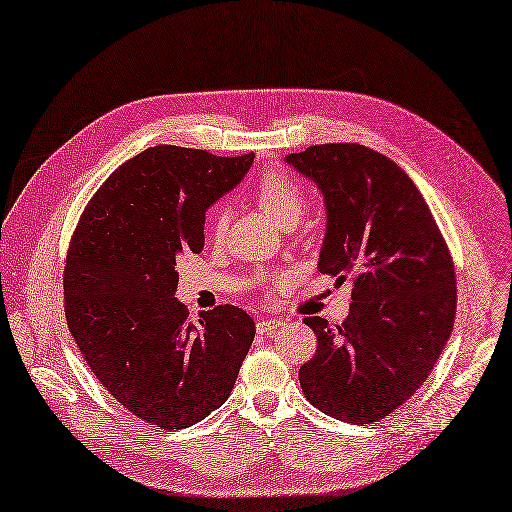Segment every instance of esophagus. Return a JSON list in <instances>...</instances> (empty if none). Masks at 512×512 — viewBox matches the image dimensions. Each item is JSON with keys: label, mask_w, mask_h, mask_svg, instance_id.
<instances>
[{"label": "esophagus", "mask_w": 512, "mask_h": 512, "mask_svg": "<svg viewBox=\"0 0 512 512\" xmlns=\"http://www.w3.org/2000/svg\"><path fill=\"white\" fill-rule=\"evenodd\" d=\"M282 328V321L280 319H260L258 323H256V330H258V334H273L276 330H280Z\"/></svg>", "instance_id": "esophagus-1"}]
</instances>
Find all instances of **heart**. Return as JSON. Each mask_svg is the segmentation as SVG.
<instances>
[{
  "label": "heart",
  "instance_id": "b5f03b06",
  "mask_svg": "<svg viewBox=\"0 0 512 512\" xmlns=\"http://www.w3.org/2000/svg\"><path fill=\"white\" fill-rule=\"evenodd\" d=\"M256 199L260 208L278 223L280 228L295 226L302 219L304 213V191L299 189V184L286 176L282 171H267L256 182ZM228 223V213L223 208H217L210 215V226H213L215 234H223Z\"/></svg>",
  "mask_w": 512,
  "mask_h": 512
}]
</instances>
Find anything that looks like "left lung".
Returning <instances> with one entry per match:
<instances>
[{
  "label": "left lung",
  "mask_w": 512,
  "mask_h": 512,
  "mask_svg": "<svg viewBox=\"0 0 512 512\" xmlns=\"http://www.w3.org/2000/svg\"><path fill=\"white\" fill-rule=\"evenodd\" d=\"M286 165L326 204L319 271L354 273L350 315L321 317L313 360L299 369L306 400L347 423H371L415 395L450 339L454 263L439 226L402 167L358 143L313 145Z\"/></svg>",
  "instance_id": "1"
}]
</instances>
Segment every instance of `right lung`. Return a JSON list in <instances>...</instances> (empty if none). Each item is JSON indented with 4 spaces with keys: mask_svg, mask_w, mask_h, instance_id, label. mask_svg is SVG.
<instances>
[{
    "mask_svg": "<svg viewBox=\"0 0 512 512\" xmlns=\"http://www.w3.org/2000/svg\"><path fill=\"white\" fill-rule=\"evenodd\" d=\"M254 154L149 147L84 208L65 267L67 326L95 378L149 426L189 428L232 393L254 319L223 304L197 321L176 299L182 254L204 249L206 210Z\"/></svg>",
    "mask_w": 512,
    "mask_h": 512,
    "instance_id": "obj_1",
    "label": "right lung"
}]
</instances>
